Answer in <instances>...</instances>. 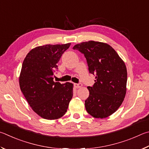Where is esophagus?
Returning <instances> with one entry per match:
<instances>
[{
  "mask_svg": "<svg viewBox=\"0 0 149 149\" xmlns=\"http://www.w3.org/2000/svg\"><path fill=\"white\" fill-rule=\"evenodd\" d=\"M74 86L75 88H80L82 86V84H81V83H78V84H74Z\"/></svg>",
  "mask_w": 149,
  "mask_h": 149,
  "instance_id": "esophagus-1",
  "label": "esophagus"
}]
</instances>
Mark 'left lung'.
<instances>
[{"instance_id": "8db88e82", "label": "left lung", "mask_w": 149, "mask_h": 149, "mask_svg": "<svg viewBox=\"0 0 149 149\" xmlns=\"http://www.w3.org/2000/svg\"><path fill=\"white\" fill-rule=\"evenodd\" d=\"M84 55L95 83L88 86L90 95L85 107L90 115L104 118L117 111L126 93L127 69L116 52L107 44L88 41L73 46Z\"/></svg>"}]
</instances>
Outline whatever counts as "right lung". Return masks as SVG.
<instances>
[{"label": "right lung", "instance_id": "add662e5", "mask_svg": "<svg viewBox=\"0 0 149 149\" xmlns=\"http://www.w3.org/2000/svg\"><path fill=\"white\" fill-rule=\"evenodd\" d=\"M70 46V43L38 46L29 52L23 62L21 91L33 110L44 119L62 117L72 97V84L54 81L57 63Z\"/></svg>", "mask_w": 149, "mask_h": 149}]
</instances>
